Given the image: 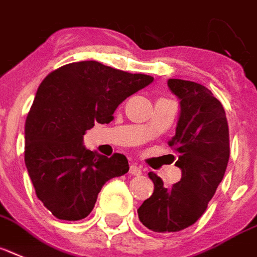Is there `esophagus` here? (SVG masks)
Instances as JSON below:
<instances>
[{
  "mask_svg": "<svg viewBox=\"0 0 257 257\" xmlns=\"http://www.w3.org/2000/svg\"><path fill=\"white\" fill-rule=\"evenodd\" d=\"M133 176H141L142 175V168L137 164H131L130 165V171H128Z\"/></svg>",
  "mask_w": 257,
  "mask_h": 257,
  "instance_id": "esophagus-1",
  "label": "esophagus"
}]
</instances>
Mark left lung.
<instances>
[{
    "mask_svg": "<svg viewBox=\"0 0 257 257\" xmlns=\"http://www.w3.org/2000/svg\"><path fill=\"white\" fill-rule=\"evenodd\" d=\"M168 88L180 105L169 146L179 152L176 165L181 169V180L165 188L156 173H148L155 189L138 215L155 232L181 231L200 219L223 179L230 156L227 119L213 93L201 84L179 78H169Z\"/></svg>",
    "mask_w": 257,
    "mask_h": 257,
    "instance_id": "1",
    "label": "left lung"
}]
</instances>
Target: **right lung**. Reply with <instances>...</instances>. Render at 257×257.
<instances>
[{
    "mask_svg": "<svg viewBox=\"0 0 257 257\" xmlns=\"http://www.w3.org/2000/svg\"><path fill=\"white\" fill-rule=\"evenodd\" d=\"M152 81L93 60L64 65L42 81L25 126V164L55 217H88L106 181L128 172L124 155L89 151L84 135L95 122L110 123L116 107Z\"/></svg>",
    "mask_w": 257,
    "mask_h": 257,
    "instance_id": "right-lung-1",
    "label": "right lung"
}]
</instances>
